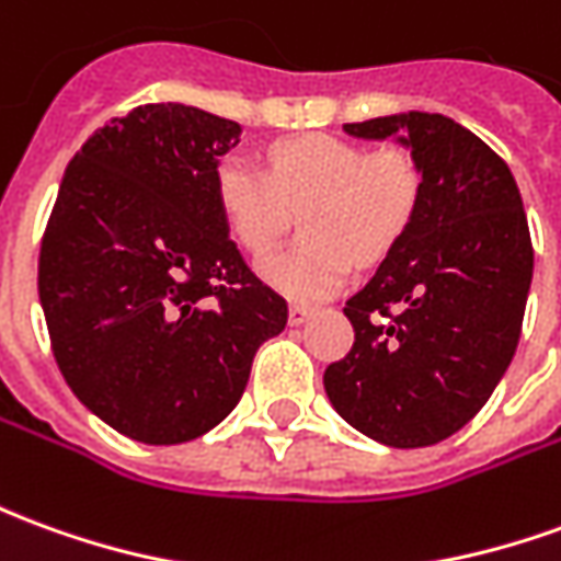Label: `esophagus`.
Returning <instances> with one entry per match:
<instances>
[{
  "label": "esophagus",
  "mask_w": 561,
  "mask_h": 561,
  "mask_svg": "<svg viewBox=\"0 0 561 561\" xmlns=\"http://www.w3.org/2000/svg\"><path fill=\"white\" fill-rule=\"evenodd\" d=\"M309 316H312V307H304V304H291V309H288V321L291 324H304Z\"/></svg>",
  "instance_id": "34e87169"
}]
</instances>
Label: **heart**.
<instances>
[{"label": "heart", "mask_w": 561, "mask_h": 561, "mask_svg": "<svg viewBox=\"0 0 561 561\" xmlns=\"http://www.w3.org/2000/svg\"><path fill=\"white\" fill-rule=\"evenodd\" d=\"M422 175L401 148L364 154L334 136H300L270 154V172L242 154L215 167V197L233 240L254 257L267 254L291 213H304L300 252L264 257L257 270L276 291L316 304L352 276L355 257L374 264L389 252L416 213Z\"/></svg>", "instance_id": "b5f03b06"}]
</instances>
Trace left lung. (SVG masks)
Returning <instances> with one entry per match:
<instances>
[{"label": "left lung", "instance_id": "left-lung-1", "mask_svg": "<svg viewBox=\"0 0 561 561\" xmlns=\"http://www.w3.org/2000/svg\"><path fill=\"white\" fill-rule=\"evenodd\" d=\"M343 130L403 145L422 194L374 279L346 300L355 343L324 370V391L379 444H440L483 410L519 343L535 270L523 197L511 167L453 117L403 112Z\"/></svg>", "mask_w": 561, "mask_h": 561}]
</instances>
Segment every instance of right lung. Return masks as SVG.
Returning <instances> with one entry per match:
<instances>
[{
	"label": "right lung",
	"instance_id": "1",
	"mask_svg": "<svg viewBox=\"0 0 561 561\" xmlns=\"http://www.w3.org/2000/svg\"><path fill=\"white\" fill-rule=\"evenodd\" d=\"M240 133L194 105L148 103L112 117L62 172L38 254L54 358L78 401L139 444L215 428L288 321L215 197Z\"/></svg>",
	"mask_w": 561,
	"mask_h": 561
}]
</instances>
